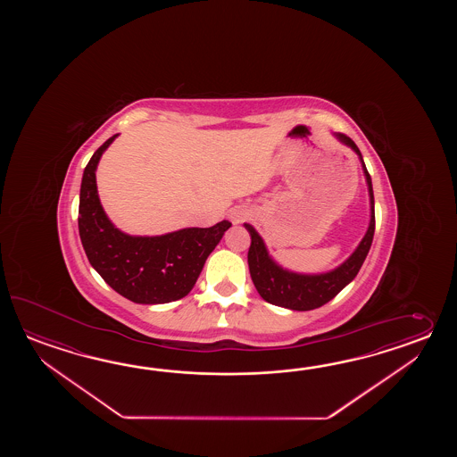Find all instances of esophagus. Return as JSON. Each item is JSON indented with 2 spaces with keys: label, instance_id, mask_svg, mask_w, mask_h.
<instances>
[{
  "label": "esophagus",
  "instance_id": "34e87169",
  "mask_svg": "<svg viewBox=\"0 0 457 457\" xmlns=\"http://www.w3.org/2000/svg\"><path fill=\"white\" fill-rule=\"evenodd\" d=\"M250 217V211L246 207H233L230 211V220L232 224H242L243 220H246Z\"/></svg>",
  "mask_w": 457,
  "mask_h": 457
}]
</instances>
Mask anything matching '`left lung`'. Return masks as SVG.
Here are the masks:
<instances>
[{
	"mask_svg": "<svg viewBox=\"0 0 457 457\" xmlns=\"http://www.w3.org/2000/svg\"><path fill=\"white\" fill-rule=\"evenodd\" d=\"M335 137L345 145L351 146L360 155L362 171L370 189V220L368 232L362 237L358 248L353 252L350 258L338 268L328 272H321V274H299V272L287 271L274 262L266 250V245L262 242L260 233L256 232L252 225L245 224V228L252 237V245L248 250V266H250L253 284L262 299L272 305L301 312L319 309L327 302H330L343 287H346L356 278V274L360 272L361 266L370 253V243L374 238V228H376L372 181L356 144L345 134H335Z\"/></svg>",
	"mask_w": 457,
	"mask_h": 457,
	"instance_id": "8db88e82",
	"label": "left lung"
}]
</instances>
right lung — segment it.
Returning a JSON list of instances; mask_svg holds the SVG:
<instances>
[{"label": "right lung", "instance_id": "obj_1", "mask_svg": "<svg viewBox=\"0 0 457 457\" xmlns=\"http://www.w3.org/2000/svg\"><path fill=\"white\" fill-rule=\"evenodd\" d=\"M107 138L83 171L78 230L91 266L120 295L136 303H166L187 295L205 260L232 227L222 220L209 228H183L160 237H132L107 219L99 203L96 168L114 142Z\"/></svg>", "mask_w": 457, "mask_h": 457}]
</instances>
